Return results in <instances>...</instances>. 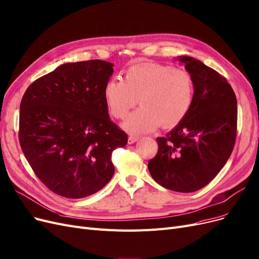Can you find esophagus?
<instances>
[{
  "label": "esophagus",
  "instance_id": "1",
  "mask_svg": "<svg viewBox=\"0 0 259 259\" xmlns=\"http://www.w3.org/2000/svg\"><path fill=\"white\" fill-rule=\"evenodd\" d=\"M138 141H139V138H138V137L130 136V137L128 138V143H129V144H134V143L138 142Z\"/></svg>",
  "mask_w": 259,
  "mask_h": 259
}]
</instances>
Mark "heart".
Here are the masks:
<instances>
[{
	"instance_id": "1",
	"label": "heart",
	"mask_w": 259,
	"mask_h": 259,
	"mask_svg": "<svg viewBox=\"0 0 259 259\" xmlns=\"http://www.w3.org/2000/svg\"><path fill=\"white\" fill-rule=\"evenodd\" d=\"M105 99L111 115L125 118L123 128L132 134H142L161 126L174 127L181 121L194 102L195 83L189 72L171 65L143 63L125 72V79L112 78L105 87Z\"/></svg>"
}]
</instances>
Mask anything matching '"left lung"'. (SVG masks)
Here are the masks:
<instances>
[{"mask_svg":"<svg viewBox=\"0 0 259 259\" xmlns=\"http://www.w3.org/2000/svg\"><path fill=\"white\" fill-rule=\"evenodd\" d=\"M179 61L194 78V102L186 116L157 138L148 169L156 183L179 193H193L215 178L233 151L237 130V99L228 80L200 60Z\"/></svg>","mask_w":259,"mask_h":259,"instance_id":"left-lung-1","label":"left lung"}]
</instances>
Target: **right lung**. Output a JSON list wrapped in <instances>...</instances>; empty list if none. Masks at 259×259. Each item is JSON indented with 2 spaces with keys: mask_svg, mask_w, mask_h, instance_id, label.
<instances>
[{
  "mask_svg": "<svg viewBox=\"0 0 259 259\" xmlns=\"http://www.w3.org/2000/svg\"><path fill=\"white\" fill-rule=\"evenodd\" d=\"M113 64L64 63L33 81L20 105L19 141L33 172L53 193L91 196L114 175L111 154L128 136L110 119L105 87Z\"/></svg>",
  "mask_w": 259,
  "mask_h": 259,
  "instance_id": "obj_1",
  "label": "right lung"
}]
</instances>
